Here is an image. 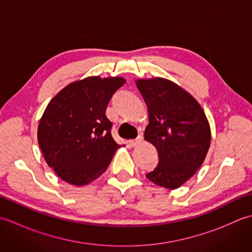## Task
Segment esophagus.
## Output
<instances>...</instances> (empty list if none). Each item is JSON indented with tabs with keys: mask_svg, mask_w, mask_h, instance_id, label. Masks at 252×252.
Instances as JSON below:
<instances>
[{
	"mask_svg": "<svg viewBox=\"0 0 252 252\" xmlns=\"http://www.w3.org/2000/svg\"><path fill=\"white\" fill-rule=\"evenodd\" d=\"M130 142H131V144H132L133 146H136V145H138V144H141L143 142V136L142 135H138L136 138H134V140H132Z\"/></svg>",
	"mask_w": 252,
	"mask_h": 252,
	"instance_id": "obj_1",
	"label": "esophagus"
}]
</instances>
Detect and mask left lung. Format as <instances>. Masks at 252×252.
<instances>
[{
    "instance_id": "1",
    "label": "left lung",
    "mask_w": 252,
    "mask_h": 252,
    "mask_svg": "<svg viewBox=\"0 0 252 252\" xmlns=\"http://www.w3.org/2000/svg\"><path fill=\"white\" fill-rule=\"evenodd\" d=\"M136 87L148 110L144 138L159 156L157 167L146 178L164 189H179L201 167L210 147L205 111L187 91L168 79H138Z\"/></svg>"
}]
</instances>
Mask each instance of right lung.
Instances as JSON below:
<instances>
[{"label":"right lung","mask_w":252,"mask_h":252,"mask_svg":"<svg viewBox=\"0 0 252 252\" xmlns=\"http://www.w3.org/2000/svg\"><path fill=\"white\" fill-rule=\"evenodd\" d=\"M121 77H88L60 91L45 108L37 142L46 163L67 183L87 185L103 174L121 147L111 136L106 108Z\"/></svg>","instance_id":"add662e5"}]
</instances>
